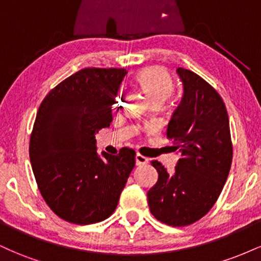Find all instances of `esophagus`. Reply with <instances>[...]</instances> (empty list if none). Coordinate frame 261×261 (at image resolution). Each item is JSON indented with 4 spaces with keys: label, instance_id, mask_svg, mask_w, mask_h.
Listing matches in <instances>:
<instances>
[{
    "label": "esophagus",
    "instance_id": "1",
    "mask_svg": "<svg viewBox=\"0 0 261 261\" xmlns=\"http://www.w3.org/2000/svg\"><path fill=\"white\" fill-rule=\"evenodd\" d=\"M135 162H136V166H143V164L148 163V158L145 157V155L137 153L135 155Z\"/></svg>",
    "mask_w": 261,
    "mask_h": 261
}]
</instances>
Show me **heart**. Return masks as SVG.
I'll return each instance as SVG.
<instances>
[{
  "mask_svg": "<svg viewBox=\"0 0 261 261\" xmlns=\"http://www.w3.org/2000/svg\"><path fill=\"white\" fill-rule=\"evenodd\" d=\"M137 83L152 103L162 104L170 97L174 89L170 74L160 66H152L141 70L136 76Z\"/></svg>",
  "mask_w": 261,
  "mask_h": 261,
  "instance_id": "1",
  "label": "heart"
}]
</instances>
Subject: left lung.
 <instances>
[{
    "mask_svg": "<svg viewBox=\"0 0 261 261\" xmlns=\"http://www.w3.org/2000/svg\"><path fill=\"white\" fill-rule=\"evenodd\" d=\"M182 98L173 113L167 137L180 158L174 172L152 161L158 180L147 193L149 211L161 222L184 227L196 222L217 201L232 164L226 106L216 89L190 70L176 68Z\"/></svg>",
    "mask_w": 261,
    "mask_h": 261,
    "instance_id": "8db88e82",
    "label": "left lung"
}]
</instances>
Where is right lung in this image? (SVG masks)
<instances>
[{"label": "right lung", "instance_id": "add662e5", "mask_svg": "<svg viewBox=\"0 0 261 261\" xmlns=\"http://www.w3.org/2000/svg\"><path fill=\"white\" fill-rule=\"evenodd\" d=\"M125 68H83L59 83L39 107L29 142L41 196L62 220L91 224L115 211L135 167L134 149L99 157L95 134L109 127Z\"/></svg>", "mask_w": 261, "mask_h": 261}]
</instances>
